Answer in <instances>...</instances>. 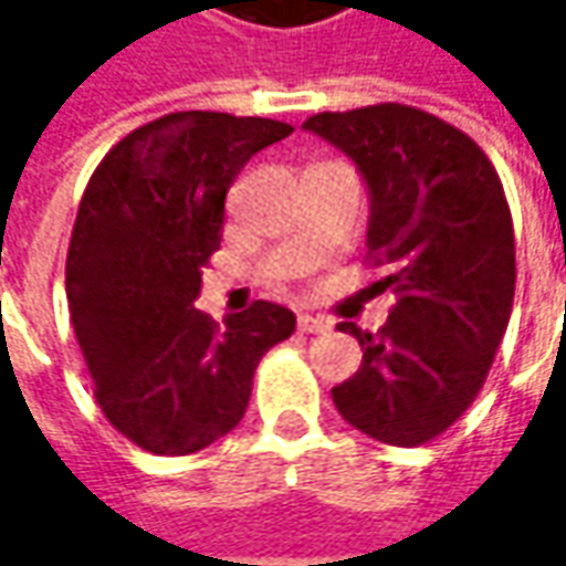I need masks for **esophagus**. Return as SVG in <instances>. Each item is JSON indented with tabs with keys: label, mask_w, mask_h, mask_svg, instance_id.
<instances>
[{
	"label": "esophagus",
	"mask_w": 566,
	"mask_h": 566,
	"mask_svg": "<svg viewBox=\"0 0 566 566\" xmlns=\"http://www.w3.org/2000/svg\"><path fill=\"white\" fill-rule=\"evenodd\" d=\"M298 331L302 334H327L331 331V321L321 315H298Z\"/></svg>",
	"instance_id": "34e87169"
}]
</instances>
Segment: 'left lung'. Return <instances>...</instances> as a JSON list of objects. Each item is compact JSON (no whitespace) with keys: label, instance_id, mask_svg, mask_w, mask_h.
<instances>
[{"label":"left lung","instance_id":"left-lung-1","mask_svg":"<svg viewBox=\"0 0 566 566\" xmlns=\"http://www.w3.org/2000/svg\"><path fill=\"white\" fill-rule=\"evenodd\" d=\"M305 128L339 147L368 182V258L397 305L378 334L343 321L359 371L331 394L380 444L444 434L489 378L513 308L516 249L504 186L485 150L416 106L317 113Z\"/></svg>","mask_w":566,"mask_h":566}]
</instances>
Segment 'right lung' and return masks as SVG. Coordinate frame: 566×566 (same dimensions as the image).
I'll return each instance as SVG.
<instances>
[{
  "label": "right lung",
  "mask_w": 566,
  "mask_h": 566,
  "mask_svg": "<svg viewBox=\"0 0 566 566\" xmlns=\"http://www.w3.org/2000/svg\"><path fill=\"white\" fill-rule=\"evenodd\" d=\"M293 125L210 109L169 113L125 135L77 207L65 295L103 416L160 457L198 453L242 422L264 353L295 315L251 302L223 324L195 308L220 249L239 169Z\"/></svg>",
  "instance_id": "right-lung-1"
}]
</instances>
